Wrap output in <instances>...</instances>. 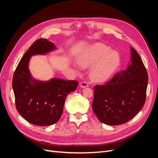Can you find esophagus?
<instances>
[{"instance_id":"34e87169","label":"esophagus","mask_w":158,"mask_h":158,"mask_svg":"<svg viewBox=\"0 0 158 158\" xmlns=\"http://www.w3.org/2000/svg\"><path fill=\"white\" fill-rule=\"evenodd\" d=\"M80 87L81 88H86V87H88V83L86 82H81L80 84Z\"/></svg>"}]
</instances>
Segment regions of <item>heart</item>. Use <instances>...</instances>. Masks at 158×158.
Returning a JSON list of instances; mask_svg holds the SVG:
<instances>
[{"label":"heart","mask_w":158,"mask_h":158,"mask_svg":"<svg viewBox=\"0 0 158 158\" xmlns=\"http://www.w3.org/2000/svg\"><path fill=\"white\" fill-rule=\"evenodd\" d=\"M79 64L83 67H90L89 77L96 82L107 80L114 74L121 63L120 54L109 47L96 44L80 54Z\"/></svg>","instance_id":"obj_1"}]
</instances>
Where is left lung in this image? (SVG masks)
Masks as SVG:
<instances>
[{"label": "left lung", "instance_id": "obj_1", "mask_svg": "<svg viewBox=\"0 0 158 158\" xmlns=\"http://www.w3.org/2000/svg\"><path fill=\"white\" fill-rule=\"evenodd\" d=\"M126 70L117 73L104 85L94 87L92 108L99 121L118 125L130 121L144 106L148 85L147 71L141 57L131 47Z\"/></svg>", "mask_w": 158, "mask_h": 158}]
</instances>
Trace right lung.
<instances>
[{
  "label": "right lung",
  "mask_w": 158,
  "mask_h": 158,
  "mask_svg": "<svg viewBox=\"0 0 158 158\" xmlns=\"http://www.w3.org/2000/svg\"><path fill=\"white\" fill-rule=\"evenodd\" d=\"M56 49L46 39L35 41L22 56L13 76L16 109L23 118L34 125L49 126L58 122L66 96L78 85L75 80L52 78L40 81L32 77L29 70L31 57L48 54Z\"/></svg>",
  "instance_id": "right-lung-1"
}]
</instances>
